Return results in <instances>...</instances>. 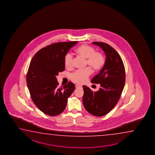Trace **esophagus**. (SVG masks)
<instances>
[{
	"mask_svg": "<svg viewBox=\"0 0 155 155\" xmlns=\"http://www.w3.org/2000/svg\"><path fill=\"white\" fill-rule=\"evenodd\" d=\"M81 87V85H80V84H75V87H76V88H79V87Z\"/></svg>",
	"mask_w": 155,
	"mask_h": 155,
	"instance_id": "obj_1",
	"label": "esophagus"
}]
</instances>
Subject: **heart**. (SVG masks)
I'll list each match as a JSON object with an SVG mask.
<instances>
[{"label":"heart","instance_id":"b5f03b06","mask_svg":"<svg viewBox=\"0 0 155 155\" xmlns=\"http://www.w3.org/2000/svg\"><path fill=\"white\" fill-rule=\"evenodd\" d=\"M76 53L82 57L86 58V65H89L94 72H98L101 70L105 65L106 60L105 56L100 51H95L93 47L89 45H83L76 49ZM73 56L71 53H66L64 58V66L67 68L72 67ZM92 70L89 67L78 70L71 74L72 80L76 83L82 84L84 82L87 78L91 75Z\"/></svg>","mask_w":155,"mask_h":155}]
</instances>
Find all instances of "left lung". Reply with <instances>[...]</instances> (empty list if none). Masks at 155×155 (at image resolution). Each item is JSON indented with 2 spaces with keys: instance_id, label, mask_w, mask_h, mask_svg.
Returning a JSON list of instances; mask_svg holds the SVG:
<instances>
[{
  "instance_id": "1",
  "label": "left lung",
  "mask_w": 155,
  "mask_h": 155,
  "mask_svg": "<svg viewBox=\"0 0 155 155\" xmlns=\"http://www.w3.org/2000/svg\"><path fill=\"white\" fill-rule=\"evenodd\" d=\"M93 44L102 48L106 60L100 73L91 80L93 84H100L99 90L93 92L83 86L82 101L88 112L101 117L109 113L119 100L125 82V70L120 56L113 47L103 42H93Z\"/></svg>"
}]
</instances>
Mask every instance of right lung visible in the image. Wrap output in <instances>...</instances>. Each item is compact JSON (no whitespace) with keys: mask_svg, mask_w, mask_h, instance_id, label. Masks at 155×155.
Instances as JSON below:
<instances>
[{"mask_svg":"<svg viewBox=\"0 0 155 155\" xmlns=\"http://www.w3.org/2000/svg\"><path fill=\"white\" fill-rule=\"evenodd\" d=\"M78 41L58 42L35 54L26 74V84L31 99L42 112L58 116L65 110L67 100L75 88L71 81L58 87L56 76L64 70V58Z\"/></svg>","mask_w":155,"mask_h":155,"instance_id":"obj_1","label":"right lung"}]
</instances>
